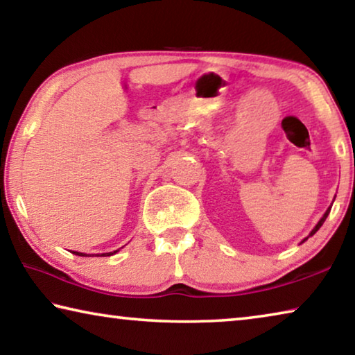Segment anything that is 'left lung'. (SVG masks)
<instances>
[{
  "mask_svg": "<svg viewBox=\"0 0 355 355\" xmlns=\"http://www.w3.org/2000/svg\"><path fill=\"white\" fill-rule=\"evenodd\" d=\"M330 208H332V207H329V208H327V211H326V213H324V216H322V218L320 219V222H318V224L315 225V228H313V230H311V232H310V235H309V236H313V235H315V233H316L318 230H320V228H321V225L324 224V220H326V218H327V216H329V213H330ZM309 236H307V238H305V239H304V241H307V239H309ZM304 241H302V243H304Z\"/></svg>",
  "mask_w": 355,
  "mask_h": 355,
  "instance_id": "1",
  "label": "left lung"
}]
</instances>
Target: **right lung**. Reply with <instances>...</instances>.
<instances>
[{
  "instance_id": "add662e5",
  "label": "right lung",
  "mask_w": 355,
  "mask_h": 355,
  "mask_svg": "<svg viewBox=\"0 0 355 355\" xmlns=\"http://www.w3.org/2000/svg\"><path fill=\"white\" fill-rule=\"evenodd\" d=\"M116 252H117V250H114V252H107V254H101V257H110V255H114V254H116ZM73 254H75V255H80V257H87L86 254H83V252H73Z\"/></svg>"
}]
</instances>
